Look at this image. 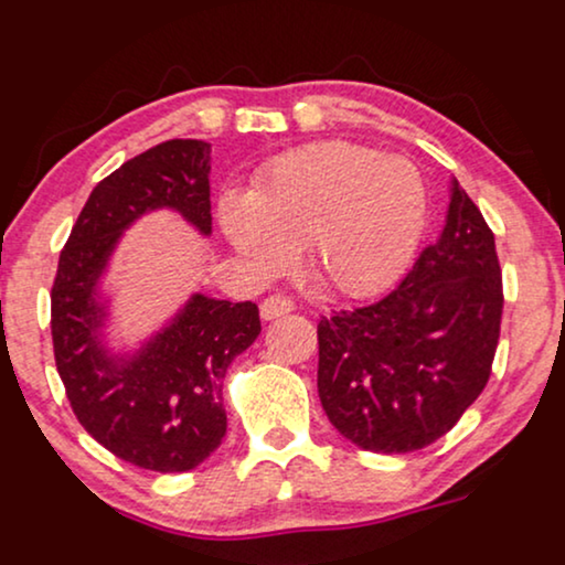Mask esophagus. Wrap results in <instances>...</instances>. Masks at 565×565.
Listing matches in <instances>:
<instances>
[{"label":"esophagus","mask_w":565,"mask_h":565,"mask_svg":"<svg viewBox=\"0 0 565 565\" xmlns=\"http://www.w3.org/2000/svg\"><path fill=\"white\" fill-rule=\"evenodd\" d=\"M294 311V301L285 296H269L262 301V317L264 320H277V317H285Z\"/></svg>","instance_id":"34e87169"}]
</instances>
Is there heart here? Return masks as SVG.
I'll return each instance as SVG.
<instances>
[{"label": "heart", "instance_id": "obj_1", "mask_svg": "<svg viewBox=\"0 0 565 565\" xmlns=\"http://www.w3.org/2000/svg\"><path fill=\"white\" fill-rule=\"evenodd\" d=\"M218 218L258 277L280 275L303 245L322 288L364 298L388 288L413 258L426 184L404 158L333 139L275 158L250 192H224Z\"/></svg>", "mask_w": 565, "mask_h": 565}]
</instances>
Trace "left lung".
I'll list each match as a JSON object with an SVG mask.
<instances>
[{"label": "left lung", "instance_id": "left-lung-1", "mask_svg": "<svg viewBox=\"0 0 565 565\" xmlns=\"http://www.w3.org/2000/svg\"><path fill=\"white\" fill-rule=\"evenodd\" d=\"M502 271L479 205L452 179L447 224L381 301L317 324V391L356 447L402 455L441 439L492 375Z\"/></svg>", "mask_w": 565, "mask_h": 565}]
</instances>
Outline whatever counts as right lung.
Instances as JSON below:
<instances>
[{
  "label": "right lung",
  "instance_id": "right-lung-1",
  "mask_svg": "<svg viewBox=\"0 0 565 565\" xmlns=\"http://www.w3.org/2000/svg\"><path fill=\"white\" fill-rule=\"evenodd\" d=\"M209 161L203 139H169L105 177L60 250L52 285V347L73 415L108 452L158 473L192 470L222 444V377L262 333L258 307L195 294L135 354H113L97 285L124 230L150 211L171 209L211 235Z\"/></svg>",
  "mask_w": 565,
  "mask_h": 565
}]
</instances>
